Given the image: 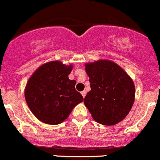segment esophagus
<instances>
[{"label":"esophagus","mask_w":160,"mask_h":160,"mask_svg":"<svg viewBox=\"0 0 160 160\" xmlns=\"http://www.w3.org/2000/svg\"><path fill=\"white\" fill-rule=\"evenodd\" d=\"M81 93H82V96H83V98H85V95H86V92H85V91H82Z\"/></svg>","instance_id":"esophagus-1"}]
</instances>
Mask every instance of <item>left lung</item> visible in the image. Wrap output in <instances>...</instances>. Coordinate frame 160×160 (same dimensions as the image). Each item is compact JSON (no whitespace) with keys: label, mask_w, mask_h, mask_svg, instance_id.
I'll return each mask as SVG.
<instances>
[{"label":"left lung","mask_w":160,"mask_h":160,"mask_svg":"<svg viewBox=\"0 0 160 160\" xmlns=\"http://www.w3.org/2000/svg\"><path fill=\"white\" fill-rule=\"evenodd\" d=\"M91 90L84 99L93 119L103 125L124 120L133 106L134 84L124 69L111 61L85 64Z\"/></svg>","instance_id":"obj_1"}]
</instances>
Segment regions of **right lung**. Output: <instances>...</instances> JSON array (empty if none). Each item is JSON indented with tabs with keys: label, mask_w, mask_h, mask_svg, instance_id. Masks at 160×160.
Segmentation results:
<instances>
[{
	"label": "right lung",
	"mask_w": 160,
	"mask_h": 160,
	"mask_svg": "<svg viewBox=\"0 0 160 160\" xmlns=\"http://www.w3.org/2000/svg\"><path fill=\"white\" fill-rule=\"evenodd\" d=\"M73 66L58 61L41 65L27 82L25 98L37 119L45 124H59L67 119L83 96L75 89V80L68 78Z\"/></svg>",
	"instance_id": "add662e5"
}]
</instances>
